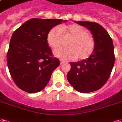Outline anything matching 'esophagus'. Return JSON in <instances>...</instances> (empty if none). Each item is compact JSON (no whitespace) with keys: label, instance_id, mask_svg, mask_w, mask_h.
<instances>
[{"label":"esophagus","instance_id":"esophagus-1","mask_svg":"<svg viewBox=\"0 0 122 122\" xmlns=\"http://www.w3.org/2000/svg\"><path fill=\"white\" fill-rule=\"evenodd\" d=\"M64 63V61H62V60H60V65H63V64Z\"/></svg>","mask_w":122,"mask_h":122}]
</instances>
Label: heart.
Instances as JSON below:
<instances>
[{
  "instance_id": "b5f03b06",
  "label": "heart",
  "mask_w": 122,
  "mask_h": 122,
  "mask_svg": "<svg viewBox=\"0 0 122 122\" xmlns=\"http://www.w3.org/2000/svg\"><path fill=\"white\" fill-rule=\"evenodd\" d=\"M73 37L68 43V48H59L54 50V56L64 61H71L77 59H86L92 54L95 43L89 31L81 26L72 24L52 28L47 35V41L51 46L58 47L62 42L63 34Z\"/></svg>"
}]
</instances>
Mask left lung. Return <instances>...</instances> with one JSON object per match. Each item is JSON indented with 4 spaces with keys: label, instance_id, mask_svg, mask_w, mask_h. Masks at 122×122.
<instances>
[{
    "label": "left lung",
    "instance_id": "obj_1",
    "mask_svg": "<svg viewBox=\"0 0 122 122\" xmlns=\"http://www.w3.org/2000/svg\"><path fill=\"white\" fill-rule=\"evenodd\" d=\"M74 22L91 31L95 46L89 58L70 63L67 79L76 91L88 93L102 88L109 79L114 63V46L108 32L100 24L89 21Z\"/></svg>",
    "mask_w": 122,
    "mask_h": 122
}]
</instances>
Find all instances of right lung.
<instances>
[{
    "instance_id": "add662e5",
    "label": "right lung",
    "mask_w": 122,
    "mask_h": 122,
    "mask_svg": "<svg viewBox=\"0 0 122 122\" xmlns=\"http://www.w3.org/2000/svg\"><path fill=\"white\" fill-rule=\"evenodd\" d=\"M67 20L31 19L13 32L7 64L11 76L19 88L29 93L44 89L59 60L52 57L47 35L54 26Z\"/></svg>"
}]
</instances>
